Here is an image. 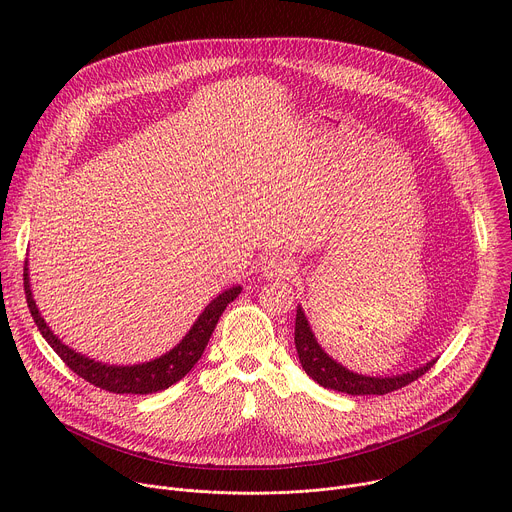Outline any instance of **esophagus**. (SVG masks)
I'll use <instances>...</instances> for the list:
<instances>
[{"instance_id": "1", "label": "esophagus", "mask_w": 512, "mask_h": 512, "mask_svg": "<svg viewBox=\"0 0 512 512\" xmlns=\"http://www.w3.org/2000/svg\"><path fill=\"white\" fill-rule=\"evenodd\" d=\"M296 271V263L283 255H269L261 263V275L265 279H289Z\"/></svg>"}]
</instances>
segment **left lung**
I'll list each match as a JSON object with an SVG mask.
<instances>
[{
	"label": "left lung",
	"instance_id": "left-lung-1",
	"mask_svg": "<svg viewBox=\"0 0 512 512\" xmlns=\"http://www.w3.org/2000/svg\"><path fill=\"white\" fill-rule=\"evenodd\" d=\"M296 350L304 371L318 385H322L324 389H332L348 395H387L425 375L435 362V360H429L427 364H423V367L411 373L395 375V377H364V375L352 373L322 350V346L318 344L306 320L302 306H298V314H296Z\"/></svg>",
	"mask_w": 512,
	"mask_h": 512
}]
</instances>
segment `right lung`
I'll list each match as a JSON object with an SVG mask.
<instances>
[{
  "mask_svg": "<svg viewBox=\"0 0 512 512\" xmlns=\"http://www.w3.org/2000/svg\"><path fill=\"white\" fill-rule=\"evenodd\" d=\"M24 291H26V302L30 308V314L40 330V334L46 338V342L54 348V352L64 360L66 367L83 377L87 383L109 391L117 395H148V393H158L180 379H184L198 358L202 356L216 324L218 318L223 316L227 306L241 294V285H235L227 291H223L221 296H216L204 312L198 316L190 332L180 340L178 346H174L170 352L162 354L156 360L143 362V364H133V367H115V364H103L95 362L93 358L83 356L81 352H75L62 344L56 334L46 326L44 318L40 316L36 302L32 298V289H30V277H28V261L24 265Z\"/></svg>",
  "mask_w": 512,
  "mask_h": 512,
  "instance_id": "right-lung-1",
  "label": "right lung"
}]
</instances>
